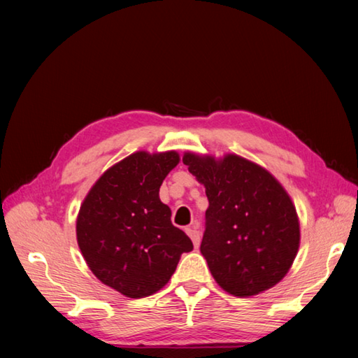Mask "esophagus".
I'll list each match as a JSON object with an SVG mask.
<instances>
[{"instance_id":"esophagus-1","label":"esophagus","mask_w":358,"mask_h":358,"mask_svg":"<svg viewBox=\"0 0 358 358\" xmlns=\"http://www.w3.org/2000/svg\"><path fill=\"white\" fill-rule=\"evenodd\" d=\"M186 231H187V235L190 236V239H192L194 245L198 248L199 243H201V234H199V230H198V224H194L192 227L186 229Z\"/></svg>"}]
</instances>
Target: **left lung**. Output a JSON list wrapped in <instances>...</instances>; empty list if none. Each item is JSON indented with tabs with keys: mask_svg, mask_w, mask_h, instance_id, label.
<instances>
[{
	"mask_svg": "<svg viewBox=\"0 0 358 358\" xmlns=\"http://www.w3.org/2000/svg\"><path fill=\"white\" fill-rule=\"evenodd\" d=\"M182 163L204 185L209 199L199 250L217 284L239 297L276 285L301 243L287 190L267 169L235 154L217 160L186 152Z\"/></svg>",
	"mask_w": 358,
	"mask_h": 358,
	"instance_id": "1",
	"label": "left lung"
}]
</instances>
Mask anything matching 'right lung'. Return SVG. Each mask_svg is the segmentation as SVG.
<instances>
[{"mask_svg":"<svg viewBox=\"0 0 358 358\" xmlns=\"http://www.w3.org/2000/svg\"><path fill=\"white\" fill-rule=\"evenodd\" d=\"M178 162L176 151L131 154L103 172L80 206L76 236L90 270L127 297L159 292L194 248L159 196Z\"/></svg>","mask_w":358,"mask_h":358,"instance_id":"add662e5","label":"right lung"}]
</instances>
